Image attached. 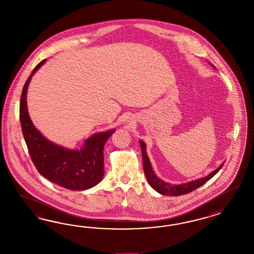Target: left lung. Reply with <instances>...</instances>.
Listing matches in <instances>:
<instances>
[{
	"instance_id": "8db88e82",
	"label": "left lung",
	"mask_w": 254,
	"mask_h": 254,
	"mask_svg": "<svg viewBox=\"0 0 254 254\" xmlns=\"http://www.w3.org/2000/svg\"><path fill=\"white\" fill-rule=\"evenodd\" d=\"M213 68H215L213 65H211ZM139 144L141 148V154H142V164H143V170L144 174L147 178V181L151 187L154 189L155 191L164 195H171V196H178V195H183L189 192H192L193 190L197 189L200 186L205 185L208 181H209L211 178L217 174V172L222 169L223 166V163L214 171L209 173L208 176L206 177L200 178L197 180H194L192 182L183 184V185H173L169 183L164 182L161 179L157 177L152 169V165L149 160V157L147 155L146 145L144 141L139 140Z\"/></svg>"
}]
</instances>
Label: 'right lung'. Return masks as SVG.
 <instances>
[{
  "mask_svg": "<svg viewBox=\"0 0 254 254\" xmlns=\"http://www.w3.org/2000/svg\"><path fill=\"white\" fill-rule=\"evenodd\" d=\"M33 69L21 94L19 118L31 160L40 174L69 190L82 191L98 185L104 175L103 148L116 129L96 133L86 138L80 150H70L45 138L31 122L27 108V91L31 77L45 63Z\"/></svg>",
  "mask_w": 254,
  "mask_h": 254,
  "instance_id": "right-lung-1",
  "label": "right lung"
}]
</instances>
